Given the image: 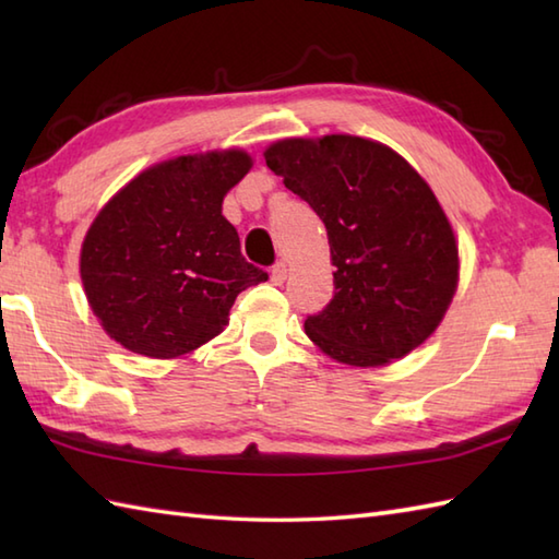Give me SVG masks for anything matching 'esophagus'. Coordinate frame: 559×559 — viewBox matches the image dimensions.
Listing matches in <instances>:
<instances>
[{"mask_svg":"<svg viewBox=\"0 0 559 559\" xmlns=\"http://www.w3.org/2000/svg\"><path fill=\"white\" fill-rule=\"evenodd\" d=\"M286 278H288V264H286V261H278V264H273V269H271V283H273V286H283V283H286Z\"/></svg>","mask_w":559,"mask_h":559,"instance_id":"34e87169","label":"esophagus"}]
</instances>
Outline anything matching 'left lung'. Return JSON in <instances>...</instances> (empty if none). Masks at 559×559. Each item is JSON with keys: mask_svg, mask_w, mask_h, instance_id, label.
Returning a JSON list of instances; mask_svg holds the SVG:
<instances>
[{"mask_svg": "<svg viewBox=\"0 0 559 559\" xmlns=\"http://www.w3.org/2000/svg\"><path fill=\"white\" fill-rule=\"evenodd\" d=\"M264 158L326 225L336 293L305 319L307 336L355 367L418 348L459 281L454 230L432 189L399 153L360 136L286 139Z\"/></svg>", "mask_w": 559, "mask_h": 559, "instance_id": "left-lung-1", "label": "left lung"}]
</instances>
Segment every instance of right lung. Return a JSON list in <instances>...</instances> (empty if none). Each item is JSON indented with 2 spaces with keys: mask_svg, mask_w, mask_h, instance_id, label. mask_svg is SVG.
<instances>
[{
  "mask_svg": "<svg viewBox=\"0 0 559 559\" xmlns=\"http://www.w3.org/2000/svg\"><path fill=\"white\" fill-rule=\"evenodd\" d=\"M249 168L242 151L165 160L98 213L81 247V281L110 338L177 358L218 336L237 295L269 278L221 213Z\"/></svg>",
  "mask_w": 559,
  "mask_h": 559,
  "instance_id": "obj_1",
  "label": "right lung"
}]
</instances>
